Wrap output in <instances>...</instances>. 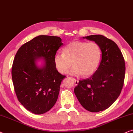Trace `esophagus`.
<instances>
[{
    "instance_id": "esophagus-1",
    "label": "esophagus",
    "mask_w": 133,
    "mask_h": 133,
    "mask_svg": "<svg viewBox=\"0 0 133 133\" xmlns=\"http://www.w3.org/2000/svg\"><path fill=\"white\" fill-rule=\"evenodd\" d=\"M74 81H75V85H77L78 84V82H79L78 80H77V79L74 78Z\"/></svg>"
}]
</instances>
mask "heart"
<instances>
[{"label":"heart","mask_w":133,"mask_h":133,"mask_svg":"<svg viewBox=\"0 0 133 133\" xmlns=\"http://www.w3.org/2000/svg\"><path fill=\"white\" fill-rule=\"evenodd\" d=\"M101 58L102 50L97 42L73 41L63 49V54L55 56L54 64L62 74H68L73 64L72 74L88 77L96 72Z\"/></svg>","instance_id":"heart-1"}]
</instances>
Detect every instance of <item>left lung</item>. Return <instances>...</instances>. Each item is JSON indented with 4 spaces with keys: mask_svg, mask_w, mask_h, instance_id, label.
I'll use <instances>...</instances> for the list:
<instances>
[{
    "mask_svg": "<svg viewBox=\"0 0 133 133\" xmlns=\"http://www.w3.org/2000/svg\"><path fill=\"white\" fill-rule=\"evenodd\" d=\"M83 38L100 45L102 60L91 77L79 81L74 92L84 109L98 112L111 107L120 95L124 83L125 60L117 45L107 37L94 35Z\"/></svg>",
    "mask_w": 133,
    "mask_h": 133,
    "instance_id": "obj_1",
    "label": "left lung"
}]
</instances>
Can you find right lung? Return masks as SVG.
<instances>
[{"mask_svg": "<svg viewBox=\"0 0 133 133\" xmlns=\"http://www.w3.org/2000/svg\"><path fill=\"white\" fill-rule=\"evenodd\" d=\"M61 41L59 37L40 35L21 46L15 55L11 75L16 94L25 108L35 114L49 111L58 99L65 77L54 64ZM40 58L44 61L42 67L36 64Z\"/></svg>", "mask_w": 133, "mask_h": 133, "instance_id": "obj_1", "label": "right lung"}]
</instances>
